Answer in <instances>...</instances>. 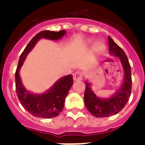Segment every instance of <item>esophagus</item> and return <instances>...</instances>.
<instances>
[{
  "instance_id": "34e87169",
  "label": "esophagus",
  "mask_w": 145,
  "mask_h": 145,
  "mask_svg": "<svg viewBox=\"0 0 145 145\" xmlns=\"http://www.w3.org/2000/svg\"><path fill=\"white\" fill-rule=\"evenodd\" d=\"M73 77H74V81H79V80H82L83 78V72L81 71H76V72L73 75Z\"/></svg>"
}]
</instances>
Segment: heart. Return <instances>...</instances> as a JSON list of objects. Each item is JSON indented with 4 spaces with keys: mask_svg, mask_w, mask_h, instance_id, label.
Returning a JSON list of instances; mask_svg holds the SVG:
<instances>
[{
    "mask_svg": "<svg viewBox=\"0 0 145 145\" xmlns=\"http://www.w3.org/2000/svg\"><path fill=\"white\" fill-rule=\"evenodd\" d=\"M92 43H94V40L93 39H89L87 41V44H92ZM104 48H105V45H104L103 42H97L95 45V50L97 52H101L102 50H103Z\"/></svg>",
    "mask_w": 145,
    "mask_h": 145,
    "instance_id": "b5f03b06",
    "label": "heart"
}]
</instances>
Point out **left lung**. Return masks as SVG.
Segmentation results:
<instances>
[{"label": "left lung", "instance_id": "obj_1", "mask_svg": "<svg viewBox=\"0 0 145 145\" xmlns=\"http://www.w3.org/2000/svg\"><path fill=\"white\" fill-rule=\"evenodd\" d=\"M109 54L120 59L124 71V80L121 86L110 98H101L96 96L91 88V84L86 82L84 103L87 109L97 118L109 117L118 113L129 101L131 95V66L125 53L112 38L108 37Z\"/></svg>", "mask_w": 145, "mask_h": 145}]
</instances>
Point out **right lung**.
Segmentation results:
<instances>
[{
    "instance_id": "right-lung-1",
    "label": "right lung",
    "mask_w": 145,
    "mask_h": 145,
    "mask_svg": "<svg viewBox=\"0 0 145 145\" xmlns=\"http://www.w3.org/2000/svg\"><path fill=\"white\" fill-rule=\"evenodd\" d=\"M65 30L59 32L43 30L37 33L26 46L20 56L17 69L15 71V89L18 98L22 106L29 113L38 118H51L57 116L63 109L65 100L73 85V76L71 74L63 76L57 80L48 91L42 95H36L27 91L22 85L19 71L23 65L27 54L34 48L40 39L44 38L50 40H58L64 36Z\"/></svg>"
}]
</instances>
